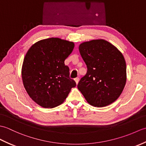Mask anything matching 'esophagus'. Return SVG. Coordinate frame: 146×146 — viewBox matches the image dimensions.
I'll use <instances>...</instances> for the list:
<instances>
[{
	"label": "esophagus",
	"instance_id": "esophagus-1",
	"mask_svg": "<svg viewBox=\"0 0 146 146\" xmlns=\"http://www.w3.org/2000/svg\"><path fill=\"white\" fill-rule=\"evenodd\" d=\"M75 81L76 84H78V82H79V78H75Z\"/></svg>",
	"mask_w": 146,
	"mask_h": 146
}]
</instances>
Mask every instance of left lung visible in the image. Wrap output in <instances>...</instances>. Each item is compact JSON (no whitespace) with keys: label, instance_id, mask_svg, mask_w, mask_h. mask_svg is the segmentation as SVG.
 Returning a JSON list of instances; mask_svg holds the SVG:
<instances>
[{"label":"left lung","instance_id":"left-lung-1","mask_svg":"<svg viewBox=\"0 0 146 146\" xmlns=\"http://www.w3.org/2000/svg\"><path fill=\"white\" fill-rule=\"evenodd\" d=\"M79 51L87 72L78 84L89 104L102 107L112 104L122 94L126 83L124 57L115 46L104 39L84 42Z\"/></svg>","mask_w":146,"mask_h":146}]
</instances>
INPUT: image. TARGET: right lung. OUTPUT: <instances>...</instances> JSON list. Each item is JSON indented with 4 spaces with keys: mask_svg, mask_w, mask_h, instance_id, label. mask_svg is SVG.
<instances>
[{
    "mask_svg": "<svg viewBox=\"0 0 146 146\" xmlns=\"http://www.w3.org/2000/svg\"><path fill=\"white\" fill-rule=\"evenodd\" d=\"M75 47L73 42L51 38L39 41L24 57L22 78L32 100L44 108L61 104L76 83L70 78V69L64 64Z\"/></svg>",
    "mask_w": 146,
    "mask_h": 146,
    "instance_id": "right-lung-1",
    "label": "right lung"
}]
</instances>
